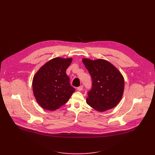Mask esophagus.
<instances>
[{"mask_svg": "<svg viewBox=\"0 0 155 155\" xmlns=\"http://www.w3.org/2000/svg\"><path fill=\"white\" fill-rule=\"evenodd\" d=\"M83 88H84L83 85H81L80 87H78V88H77V89H78V90L79 91H81L82 90H83Z\"/></svg>", "mask_w": 155, "mask_h": 155, "instance_id": "1", "label": "esophagus"}]
</instances>
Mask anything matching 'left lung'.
<instances>
[{"instance_id":"left-lung-1","label":"left lung","mask_w":155,"mask_h":155,"mask_svg":"<svg viewBox=\"0 0 155 155\" xmlns=\"http://www.w3.org/2000/svg\"><path fill=\"white\" fill-rule=\"evenodd\" d=\"M92 78V88L87 102L98 111L114 107L120 101L124 91V79L120 71L109 61L98 59L82 60Z\"/></svg>"}]
</instances>
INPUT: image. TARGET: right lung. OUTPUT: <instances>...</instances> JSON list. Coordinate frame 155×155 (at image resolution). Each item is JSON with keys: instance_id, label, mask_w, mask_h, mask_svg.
I'll use <instances>...</instances> for the list:
<instances>
[{"instance_id": "right-lung-1", "label": "right lung", "mask_w": 155, "mask_h": 155, "mask_svg": "<svg viewBox=\"0 0 155 155\" xmlns=\"http://www.w3.org/2000/svg\"><path fill=\"white\" fill-rule=\"evenodd\" d=\"M72 58H54L38 71L33 79V91L38 104L54 111L65 104L75 89L70 84L66 70Z\"/></svg>"}]
</instances>
